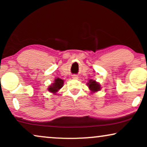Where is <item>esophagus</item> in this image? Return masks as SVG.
Here are the masks:
<instances>
[{"instance_id": "34e87169", "label": "esophagus", "mask_w": 147, "mask_h": 147, "mask_svg": "<svg viewBox=\"0 0 147 147\" xmlns=\"http://www.w3.org/2000/svg\"><path fill=\"white\" fill-rule=\"evenodd\" d=\"M72 78L74 80H78V76L77 75H73L72 76Z\"/></svg>"}]
</instances>
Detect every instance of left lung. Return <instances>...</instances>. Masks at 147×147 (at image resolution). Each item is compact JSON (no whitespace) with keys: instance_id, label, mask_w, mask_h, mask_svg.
Instances as JSON below:
<instances>
[{"instance_id":"obj_1","label":"left lung","mask_w":147,"mask_h":147,"mask_svg":"<svg viewBox=\"0 0 147 147\" xmlns=\"http://www.w3.org/2000/svg\"><path fill=\"white\" fill-rule=\"evenodd\" d=\"M88 88H90V90L92 92H98L100 90V85L98 82H96L95 80H89V83L88 84Z\"/></svg>"}]
</instances>
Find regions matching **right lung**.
I'll use <instances>...</instances> for the list:
<instances>
[{"label": "right lung", "mask_w": 147, "mask_h": 147, "mask_svg": "<svg viewBox=\"0 0 147 147\" xmlns=\"http://www.w3.org/2000/svg\"><path fill=\"white\" fill-rule=\"evenodd\" d=\"M63 80L60 79V78H56L54 81V83L52 84L48 88L49 91L50 92H52L53 94H55L56 92H57L58 90L63 87Z\"/></svg>", "instance_id": "add662e5"}]
</instances>
